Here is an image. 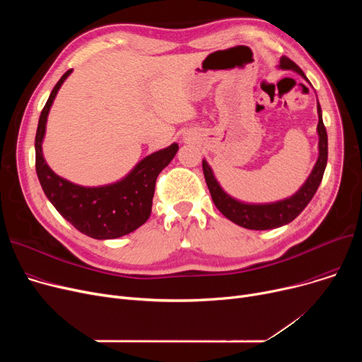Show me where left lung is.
Listing matches in <instances>:
<instances>
[{"mask_svg":"<svg viewBox=\"0 0 362 362\" xmlns=\"http://www.w3.org/2000/svg\"><path fill=\"white\" fill-rule=\"evenodd\" d=\"M280 69L284 70H293L299 73L303 79H307V76L299 69L298 64H295L288 57H281L280 59ZM318 111V160L311 171L310 177L307 182L302 185L299 191L292 195L288 199H283L273 204H243L236 199H233L230 195H227L218 182L216 180L211 167L206 164L205 160H202V170L208 189H210L211 198L218 208V211L229 218L230 221L236 223L238 226L245 227V229L251 230H269L276 229V227L284 226L295 220L305 208L313 197L315 195L317 189L322 180V175H325L326 164H327V132L322 123L321 117V107L317 105Z\"/></svg>","mask_w":362,"mask_h":362,"instance_id":"obj_1","label":"left lung"}]
</instances>
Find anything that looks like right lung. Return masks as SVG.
<instances>
[{"instance_id": "right-lung-1", "label": "right lung", "mask_w": 362, "mask_h": 362, "mask_svg": "<svg viewBox=\"0 0 362 362\" xmlns=\"http://www.w3.org/2000/svg\"><path fill=\"white\" fill-rule=\"evenodd\" d=\"M70 73L67 70L57 82L41 111L35 136L36 175L55 210L76 229L93 239H116L136 230L149 218L156 180L175 158L179 145L171 144L145 157L124 179L107 186L85 187L57 176L44 160L42 139L52 101Z\"/></svg>"}]
</instances>
